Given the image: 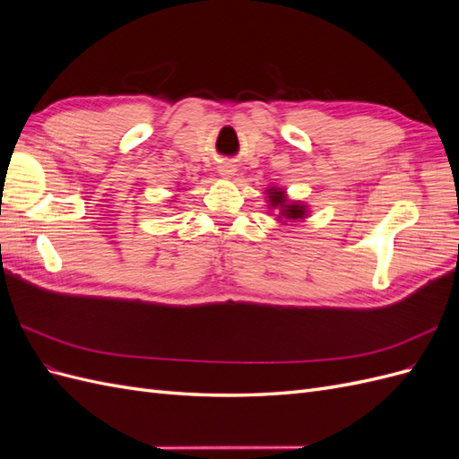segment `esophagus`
Returning a JSON list of instances; mask_svg holds the SVG:
<instances>
[{
  "label": "esophagus",
  "instance_id": "obj_1",
  "mask_svg": "<svg viewBox=\"0 0 459 459\" xmlns=\"http://www.w3.org/2000/svg\"><path fill=\"white\" fill-rule=\"evenodd\" d=\"M218 174H220L221 178H233V176H235V164H231V162H221V164L218 166Z\"/></svg>",
  "mask_w": 459,
  "mask_h": 459
}]
</instances>
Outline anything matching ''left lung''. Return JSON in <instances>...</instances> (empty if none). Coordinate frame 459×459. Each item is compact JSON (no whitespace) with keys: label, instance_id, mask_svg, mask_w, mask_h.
I'll list each match as a JSON object with an SVG mask.
<instances>
[{"label":"left lung","instance_id":"left-lung-1","mask_svg":"<svg viewBox=\"0 0 459 459\" xmlns=\"http://www.w3.org/2000/svg\"><path fill=\"white\" fill-rule=\"evenodd\" d=\"M268 203H270V208H277L280 211V216L277 218H285V220H302L307 218L308 214V208L307 204L302 203H295V201H289L285 191L281 187H270L268 189Z\"/></svg>","mask_w":459,"mask_h":459}]
</instances>
